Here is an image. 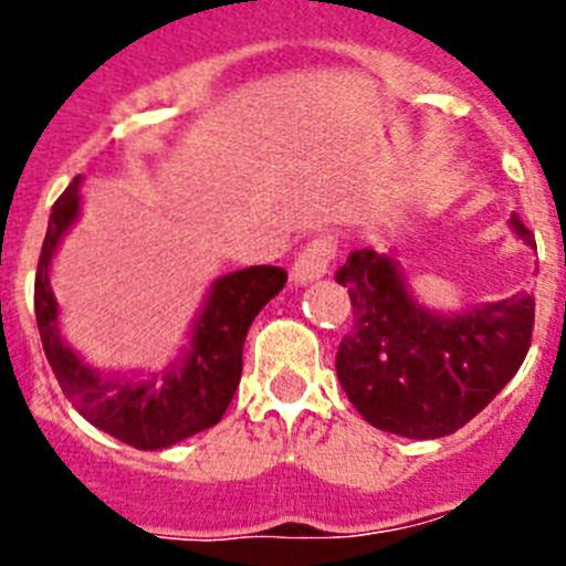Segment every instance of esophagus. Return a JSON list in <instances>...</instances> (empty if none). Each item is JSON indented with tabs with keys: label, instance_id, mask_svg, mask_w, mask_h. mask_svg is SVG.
Segmentation results:
<instances>
[{
	"label": "esophagus",
	"instance_id": "34e87169",
	"mask_svg": "<svg viewBox=\"0 0 566 566\" xmlns=\"http://www.w3.org/2000/svg\"><path fill=\"white\" fill-rule=\"evenodd\" d=\"M332 256H335V245H332L329 237H315V240L295 256L293 268H290V279H293L295 284L315 282V279H321L329 271Z\"/></svg>",
	"mask_w": 566,
	"mask_h": 566
}]
</instances>
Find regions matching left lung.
<instances>
[{"instance_id":"obj_1","label":"left lung","mask_w":566,"mask_h":566,"mask_svg":"<svg viewBox=\"0 0 566 566\" xmlns=\"http://www.w3.org/2000/svg\"><path fill=\"white\" fill-rule=\"evenodd\" d=\"M509 226L536 248L516 214ZM335 279L355 310L337 348V379L377 430L416 441L452 436L511 382L531 348L536 301L527 293L438 313L416 298L394 248L355 251Z\"/></svg>"}]
</instances>
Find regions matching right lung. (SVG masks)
<instances>
[{"instance_id":"add662e5","label":"right lung","mask_w":566,"mask_h":566,"mask_svg":"<svg viewBox=\"0 0 566 566\" xmlns=\"http://www.w3.org/2000/svg\"><path fill=\"white\" fill-rule=\"evenodd\" d=\"M81 187L83 176H77L52 206L35 273V321L44 355L66 399L88 424L136 450H167L223 419L240 385L248 329L284 287L287 273L253 265L214 279L176 360L156 371H103L63 340L61 307L50 284L57 245L81 218Z\"/></svg>"}]
</instances>
